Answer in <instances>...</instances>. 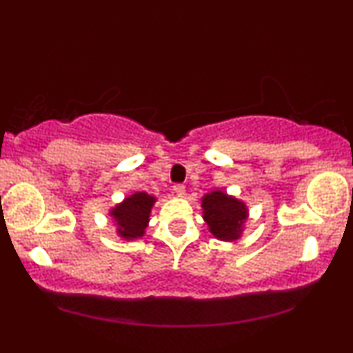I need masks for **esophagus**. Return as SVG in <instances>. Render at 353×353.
Segmentation results:
<instances>
[{"label": "esophagus", "mask_w": 353, "mask_h": 353, "mask_svg": "<svg viewBox=\"0 0 353 353\" xmlns=\"http://www.w3.org/2000/svg\"><path fill=\"white\" fill-rule=\"evenodd\" d=\"M172 190H174V194H176L177 197H184L185 196V188L182 184H176L172 188Z\"/></svg>", "instance_id": "1"}]
</instances>
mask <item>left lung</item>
Masks as SVG:
<instances>
[{"mask_svg": "<svg viewBox=\"0 0 353 353\" xmlns=\"http://www.w3.org/2000/svg\"><path fill=\"white\" fill-rule=\"evenodd\" d=\"M202 219L208 224L209 232L219 241H239L244 232L249 208L236 196L216 189L201 197Z\"/></svg>", "mask_w": 353, "mask_h": 353, "instance_id": "8db88e82", "label": "left lung"}]
</instances>
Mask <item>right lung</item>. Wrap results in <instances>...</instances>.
Listing matches in <instances>:
<instances>
[{"instance_id":"right-lung-1","label":"right lung","mask_w":353,"mask_h":353,"mask_svg":"<svg viewBox=\"0 0 353 353\" xmlns=\"http://www.w3.org/2000/svg\"><path fill=\"white\" fill-rule=\"evenodd\" d=\"M156 201V196H151L144 190H137L109 209L108 216L114 222L117 237L123 241H136L143 237Z\"/></svg>"}]
</instances>
